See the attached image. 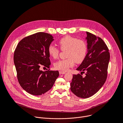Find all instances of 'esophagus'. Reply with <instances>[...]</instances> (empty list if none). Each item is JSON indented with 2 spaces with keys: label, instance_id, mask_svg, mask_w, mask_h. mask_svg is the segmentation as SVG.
<instances>
[{
  "label": "esophagus",
  "instance_id": "obj_1",
  "mask_svg": "<svg viewBox=\"0 0 123 123\" xmlns=\"http://www.w3.org/2000/svg\"><path fill=\"white\" fill-rule=\"evenodd\" d=\"M66 73V72H62V71H60L59 72V74H64Z\"/></svg>",
  "mask_w": 123,
  "mask_h": 123
}]
</instances>
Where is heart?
<instances>
[{
	"label": "heart",
	"instance_id": "heart-1",
	"mask_svg": "<svg viewBox=\"0 0 123 123\" xmlns=\"http://www.w3.org/2000/svg\"><path fill=\"white\" fill-rule=\"evenodd\" d=\"M58 44L62 50L66 51L67 59L60 60L55 64V68L62 71H67L69 68L73 67L76 62H82L86 55L87 46L83 39H78L75 37L67 36L61 38ZM59 49L53 45L48 47L49 55L54 58H56L59 54Z\"/></svg>",
	"mask_w": 123,
	"mask_h": 123
}]
</instances>
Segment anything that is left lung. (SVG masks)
Wrapping results in <instances>:
<instances>
[{"instance_id": "left-lung-1", "label": "left lung", "mask_w": 123, "mask_h": 123, "mask_svg": "<svg viewBox=\"0 0 123 123\" xmlns=\"http://www.w3.org/2000/svg\"><path fill=\"white\" fill-rule=\"evenodd\" d=\"M86 32L87 53L76 68L84 73L74 74L71 83V90L76 96L82 98H89L95 94L103 86L107 77V71L110 59L109 49L104 41L95 35Z\"/></svg>"}]
</instances>
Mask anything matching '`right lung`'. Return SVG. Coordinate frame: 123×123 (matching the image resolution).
Listing matches in <instances>:
<instances>
[{"mask_svg":"<svg viewBox=\"0 0 123 123\" xmlns=\"http://www.w3.org/2000/svg\"><path fill=\"white\" fill-rule=\"evenodd\" d=\"M54 40L51 34L39 32L22 39L13 56L18 81L29 93L38 96L49 91L59 76L58 71L43 72L41 65H50L48 47Z\"/></svg>","mask_w":123,"mask_h":123,"instance_id":"obj_1","label":"right lung"}]
</instances>
